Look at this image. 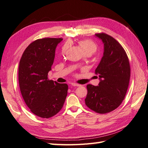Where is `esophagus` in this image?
<instances>
[{"instance_id":"obj_1","label":"esophagus","mask_w":148,"mask_h":148,"mask_svg":"<svg viewBox=\"0 0 148 148\" xmlns=\"http://www.w3.org/2000/svg\"><path fill=\"white\" fill-rule=\"evenodd\" d=\"M71 85L73 87H79V86H80V84H78L77 83H71Z\"/></svg>"}]
</instances>
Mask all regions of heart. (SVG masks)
<instances>
[{"mask_svg":"<svg viewBox=\"0 0 148 148\" xmlns=\"http://www.w3.org/2000/svg\"><path fill=\"white\" fill-rule=\"evenodd\" d=\"M78 44H79V46L85 54H94V52H96L97 49V45L92 40H89V39H84V40L78 41ZM66 46H64L63 48V53H65L66 51Z\"/></svg>","mask_w":148,"mask_h":148,"instance_id":"1","label":"heart"}]
</instances>
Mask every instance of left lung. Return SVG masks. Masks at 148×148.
<instances>
[{
  "mask_svg": "<svg viewBox=\"0 0 148 148\" xmlns=\"http://www.w3.org/2000/svg\"><path fill=\"white\" fill-rule=\"evenodd\" d=\"M96 36L104 44V54L95 70L101 79L99 86L87 85L86 106L95 112L105 114L119 107L129 87L130 77L129 60L123 47L111 36L98 33Z\"/></svg>",
  "mask_w": 148,
  "mask_h": 148,
  "instance_id": "obj_1",
  "label": "left lung"
}]
</instances>
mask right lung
Instances as JSON below:
<instances>
[{
    "instance_id": "add662e5",
    "label": "right lung",
    "mask_w": 148,
    "mask_h": 148,
    "mask_svg": "<svg viewBox=\"0 0 148 148\" xmlns=\"http://www.w3.org/2000/svg\"><path fill=\"white\" fill-rule=\"evenodd\" d=\"M62 38L37 39L26 48L19 61V88L27 106L35 115L49 119L63 106L68 86L49 80L55 50Z\"/></svg>"
}]
</instances>
